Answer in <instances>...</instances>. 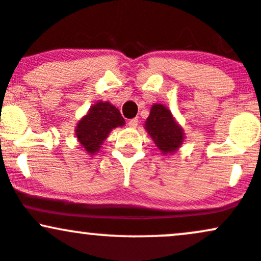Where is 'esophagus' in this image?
I'll list each match as a JSON object with an SVG mask.
<instances>
[{"label": "esophagus", "mask_w": 261, "mask_h": 261, "mask_svg": "<svg viewBox=\"0 0 261 261\" xmlns=\"http://www.w3.org/2000/svg\"><path fill=\"white\" fill-rule=\"evenodd\" d=\"M137 124H139V119H131L130 121H128V127L130 128H135Z\"/></svg>", "instance_id": "obj_1"}]
</instances>
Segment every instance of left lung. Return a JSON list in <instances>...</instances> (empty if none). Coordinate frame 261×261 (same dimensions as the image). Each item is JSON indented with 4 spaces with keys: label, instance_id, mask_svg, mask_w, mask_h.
<instances>
[{
    "label": "left lung",
    "instance_id": "obj_1",
    "mask_svg": "<svg viewBox=\"0 0 261 261\" xmlns=\"http://www.w3.org/2000/svg\"><path fill=\"white\" fill-rule=\"evenodd\" d=\"M145 130L165 156L178 151L185 140L182 126L174 119L170 109L162 104L151 107L150 115L145 121Z\"/></svg>",
    "mask_w": 261,
    "mask_h": 261
}]
</instances>
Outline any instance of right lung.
Here are the masks:
<instances>
[{
  "label": "right lung",
  "mask_w": 261,
  "mask_h": 261,
  "mask_svg": "<svg viewBox=\"0 0 261 261\" xmlns=\"http://www.w3.org/2000/svg\"><path fill=\"white\" fill-rule=\"evenodd\" d=\"M125 120L119 109L109 101L99 100L79 120L75 127L78 142L89 154L99 152L111 130L124 126Z\"/></svg>",
  "instance_id": "right-lung-1"
}]
</instances>
